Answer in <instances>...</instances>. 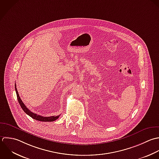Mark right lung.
I'll return each instance as SVG.
<instances>
[{"label": "right lung", "mask_w": 159, "mask_h": 159, "mask_svg": "<svg viewBox=\"0 0 159 159\" xmlns=\"http://www.w3.org/2000/svg\"><path fill=\"white\" fill-rule=\"evenodd\" d=\"M15 92L16 93V97H17V99H18V102L21 107V108H22V110L24 111V112L25 113H26L28 115H29L30 117H31L32 118L37 120V121H44V122H51V121H56L59 117V115L58 116H49V117H44V116H41L40 115H36L33 112H31L30 110H29L27 107L25 106V105L23 103V102H22V100H21L19 94L18 93L16 87V84H15Z\"/></svg>", "instance_id": "1"}]
</instances>
